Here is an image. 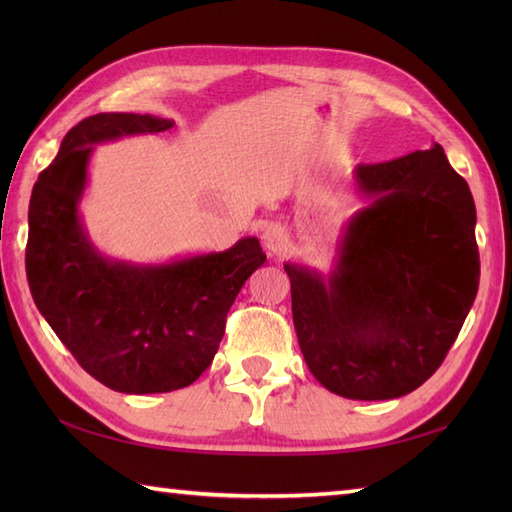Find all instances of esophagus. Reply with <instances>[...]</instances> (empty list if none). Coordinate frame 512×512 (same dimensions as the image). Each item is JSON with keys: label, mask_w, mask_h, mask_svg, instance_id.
<instances>
[{"label": "esophagus", "mask_w": 512, "mask_h": 512, "mask_svg": "<svg viewBox=\"0 0 512 512\" xmlns=\"http://www.w3.org/2000/svg\"><path fill=\"white\" fill-rule=\"evenodd\" d=\"M262 244L268 250V255H281L288 246V231L281 224L273 222L264 228Z\"/></svg>", "instance_id": "esophagus-1"}]
</instances>
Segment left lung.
Segmentation results:
<instances>
[{
	"mask_svg": "<svg viewBox=\"0 0 512 512\" xmlns=\"http://www.w3.org/2000/svg\"><path fill=\"white\" fill-rule=\"evenodd\" d=\"M358 193L328 277L284 264L312 376L332 394L389 400L418 389L458 339L480 284L469 184L433 145L358 165Z\"/></svg>",
	"mask_w": 512,
	"mask_h": 512,
	"instance_id": "left-lung-1",
	"label": "left lung"
}]
</instances>
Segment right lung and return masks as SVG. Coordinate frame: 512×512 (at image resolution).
Listing matches in <instances>:
<instances>
[{"label":"right lung","mask_w":512,"mask_h":512,"mask_svg":"<svg viewBox=\"0 0 512 512\" xmlns=\"http://www.w3.org/2000/svg\"><path fill=\"white\" fill-rule=\"evenodd\" d=\"M171 127L151 114L85 118L65 134L30 195L32 299L85 372L121 394H165L198 380L220 347L228 308L266 262L257 237L151 266L118 262L92 244L79 204L94 145Z\"/></svg>","instance_id":"1"}]
</instances>
